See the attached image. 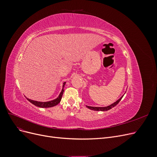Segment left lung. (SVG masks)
<instances>
[{
    "instance_id": "obj_1",
    "label": "left lung",
    "mask_w": 157,
    "mask_h": 157,
    "mask_svg": "<svg viewBox=\"0 0 157 157\" xmlns=\"http://www.w3.org/2000/svg\"><path fill=\"white\" fill-rule=\"evenodd\" d=\"M123 96H124V95H123V96L121 98L118 99L117 101H115V103H112L111 105H109V106H107V107H91V106L86 105V107H88L90 109H91V110H94V111H108V110H109V109H112L113 107H115L117 105V104L119 103V101L121 100V99L122 98Z\"/></svg>"
}]
</instances>
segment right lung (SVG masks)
I'll return each instance as SVG.
<instances>
[{
	"mask_svg": "<svg viewBox=\"0 0 157 157\" xmlns=\"http://www.w3.org/2000/svg\"><path fill=\"white\" fill-rule=\"evenodd\" d=\"M65 82H63V88L62 90H61V92H60L59 96L56 99H54V100H52V101H46V102H42V101H34V100H32V99H30L29 98H27V99L29 101H30L31 103H33V105H35L36 107H42V108H48V107H54L58 105V104L61 101V98H62L63 96V94L64 92V90L63 88L65 86Z\"/></svg>",
	"mask_w": 157,
	"mask_h": 157,
	"instance_id": "1",
	"label": "right lung"
}]
</instances>
